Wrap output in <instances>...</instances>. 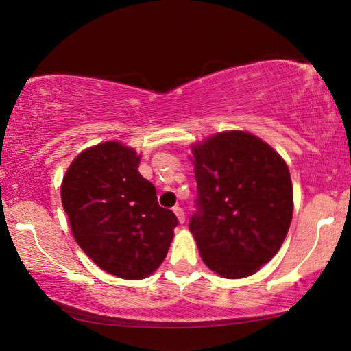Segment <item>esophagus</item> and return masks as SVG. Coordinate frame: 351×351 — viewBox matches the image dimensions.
<instances>
[{
  "instance_id": "34e87169",
  "label": "esophagus",
  "mask_w": 351,
  "mask_h": 351,
  "mask_svg": "<svg viewBox=\"0 0 351 351\" xmlns=\"http://www.w3.org/2000/svg\"><path fill=\"white\" fill-rule=\"evenodd\" d=\"M173 212H175V215H176V218H178L180 224H183V223L186 221V217H184V212H183V208H180V207H175V208H173Z\"/></svg>"
}]
</instances>
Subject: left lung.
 I'll return each instance as SVG.
<instances>
[{"instance_id": "8db88e82", "label": "left lung", "mask_w": 351, "mask_h": 351, "mask_svg": "<svg viewBox=\"0 0 351 351\" xmlns=\"http://www.w3.org/2000/svg\"><path fill=\"white\" fill-rule=\"evenodd\" d=\"M199 212L191 218L204 263L226 279L252 276L286 239L293 213L289 167L268 143L242 130L191 146Z\"/></svg>"}]
</instances>
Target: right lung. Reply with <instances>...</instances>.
I'll use <instances>...</instances> for the list:
<instances>
[{"label":"right lung","mask_w":351,"mask_h":351,"mask_svg":"<svg viewBox=\"0 0 351 351\" xmlns=\"http://www.w3.org/2000/svg\"><path fill=\"white\" fill-rule=\"evenodd\" d=\"M139 162L133 147L104 141L78 154L60 183L77 244L106 273L130 281L162 265L178 224L171 210L158 207Z\"/></svg>","instance_id":"add662e5"}]
</instances>
